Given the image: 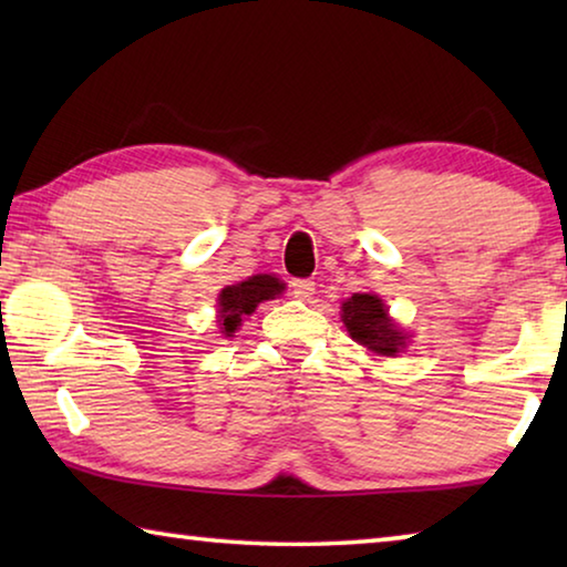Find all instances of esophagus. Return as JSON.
I'll use <instances>...</instances> for the list:
<instances>
[{"instance_id": "esophagus-1", "label": "esophagus", "mask_w": 567, "mask_h": 567, "mask_svg": "<svg viewBox=\"0 0 567 567\" xmlns=\"http://www.w3.org/2000/svg\"><path fill=\"white\" fill-rule=\"evenodd\" d=\"M292 295L297 300H310L315 295V282L312 280H292Z\"/></svg>"}]
</instances>
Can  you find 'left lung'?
I'll use <instances>...</instances> for the list:
<instances>
[{"instance_id":"left-lung-1","label":"left lung","mask_w":567,"mask_h":567,"mask_svg":"<svg viewBox=\"0 0 567 567\" xmlns=\"http://www.w3.org/2000/svg\"><path fill=\"white\" fill-rule=\"evenodd\" d=\"M342 322L354 342L382 358H395L408 344V334L388 318V307L378 295L354 292L342 302Z\"/></svg>"}]
</instances>
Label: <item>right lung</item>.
Returning a JSON list of instances; mask_svg holds the SVG:
<instances>
[{
	"label": "right lung",
	"instance_id": "obj_1",
	"mask_svg": "<svg viewBox=\"0 0 567 567\" xmlns=\"http://www.w3.org/2000/svg\"><path fill=\"white\" fill-rule=\"evenodd\" d=\"M285 290V282L272 275H252L245 282L227 285L217 297V322L219 332L225 338H233V332L243 324L245 315H252L255 307L265 300H275Z\"/></svg>",
	"mask_w": 567,
	"mask_h": 567
}]
</instances>
